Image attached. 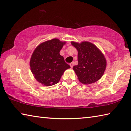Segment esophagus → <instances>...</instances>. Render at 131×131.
<instances>
[{"mask_svg":"<svg viewBox=\"0 0 131 131\" xmlns=\"http://www.w3.org/2000/svg\"><path fill=\"white\" fill-rule=\"evenodd\" d=\"M73 65H74V63H73V62H72V63H70V66L71 68H73Z\"/></svg>","mask_w":131,"mask_h":131,"instance_id":"obj_1","label":"esophagus"}]
</instances>
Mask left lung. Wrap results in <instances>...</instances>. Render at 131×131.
I'll list each match as a JSON object with an SVG mask.
<instances>
[{"mask_svg": "<svg viewBox=\"0 0 131 131\" xmlns=\"http://www.w3.org/2000/svg\"><path fill=\"white\" fill-rule=\"evenodd\" d=\"M71 44L78 51V65L73 67L80 82L92 84L100 79L106 68L104 55L96 46L90 42L81 43L72 41Z\"/></svg>", "mask_w": 131, "mask_h": 131, "instance_id": "obj_1", "label": "left lung"}]
</instances>
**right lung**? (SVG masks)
<instances>
[{"label":"right lung","instance_id":"obj_1","mask_svg":"<svg viewBox=\"0 0 131 131\" xmlns=\"http://www.w3.org/2000/svg\"><path fill=\"white\" fill-rule=\"evenodd\" d=\"M65 41L53 39L41 43L35 48L30 61L31 72L40 83L51 86L60 80L65 70L70 68L59 54Z\"/></svg>","mask_w":131,"mask_h":131}]
</instances>
